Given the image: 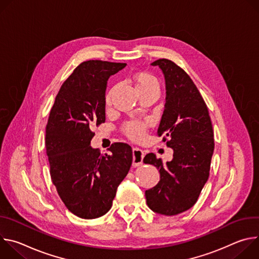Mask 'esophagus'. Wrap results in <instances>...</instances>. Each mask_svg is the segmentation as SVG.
<instances>
[{"mask_svg": "<svg viewBox=\"0 0 259 259\" xmlns=\"http://www.w3.org/2000/svg\"><path fill=\"white\" fill-rule=\"evenodd\" d=\"M132 155H133V162H132V166L133 167H138L140 165H142V160L144 157V153L138 149V147H134L132 150Z\"/></svg>", "mask_w": 259, "mask_h": 259, "instance_id": "obj_1", "label": "esophagus"}]
</instances>
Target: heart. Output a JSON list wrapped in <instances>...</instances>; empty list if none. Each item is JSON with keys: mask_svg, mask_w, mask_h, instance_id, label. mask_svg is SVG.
<instances>
[{"mask_svg": "<svg viewBox=\"0 0 259 259\" xmlns=\"http://www.w3.org/2000/svg\"><path fill=\"white\" fill-rule=\"evenodd\" d=\"M132 81L134 84L135 91L138 95L145 94V93H160V83L159 80L152 75L151 72L147 71H139L136 72L132 77ZM115 89L109 90L107 94L105 95V105L109 106L112 104V98L114 95ZM123 132L126 136H128L130 139L135 141H140L144 138L145 132H146V124L141 122H129L124 125Z\"/></svg>", "mask_w": 259, "mask_h": 259, "instance_id": "1", "label": "heart"}]
</instances>
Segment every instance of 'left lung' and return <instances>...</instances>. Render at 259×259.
Segmentation results:
<instances>
[{
	"label": "left lung",
	"instance_id": "obj_1",
	"mask_svg": "<svg viewBox=\"0 0 259 259\" xmlns=\"http://www.w3.org/2000/svg\"><path fill=\"white\" fill-rule=\"evenodd\" d=\"M165 77L166 103L158 135L173 150L166 164L147 154L143 162L159 169L160 181L145 191L146 204L154 212L176 215L192 208L209 177L214 133L207 105L188 73L169 59L152 63Z\"/></svg>",
	"mask_w": 259,
	"mask_h": 259
}]
</instances>
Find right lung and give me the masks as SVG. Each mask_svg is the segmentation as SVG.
Returning a JSON list of instances; mask_svg holds the SVG:
<instances>
[{
    "label": "right lung",
    "instance_id": "right-lung-1",
    "mask_svg": "<svg viewBox=\"0 0 259 259\" xmlns=\"http://www.w3.org/2000/svg\"><path fill=\"white\" fill-rule=\"evenodd\" d=\"M126 63L88 60L60 87L46 127V154L57 193L75 215L93 219L112 207L117 189L132 164V149L113 143L110 155L90 145L92 129L105 122L107 80Z\"/></svg>",
    "mask_w": 259,
    "mask_h": 259
}]
</instances>
